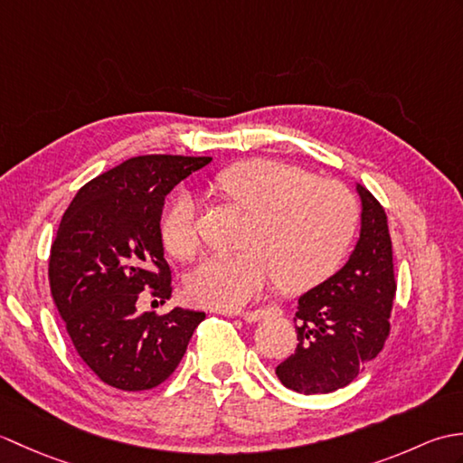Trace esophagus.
<instances>
[{
	"label": "esophagus",
	"mask_w": 463,
	"mask_h": 463,
	"mask_svg": "<svg viewBox=\"0 0 463 463\" xmlns=\"http://www.w3.org/2000/svg\"><path fill=\"white\" fill-rule=\"evenodd\" d=\"M282 310L279 307H267V308H259V310H247V312H239V317L247 322H259L267 317H280Z\"/></svg>",
	"instance_id": "esophagus-1"
}]
</instances>
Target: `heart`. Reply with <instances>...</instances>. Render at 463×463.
Listing matches in <instances>:
<instances>
[{"label": "heart", "instance_id": "1", "mask_svg": "<svg viewBox=\"0 0 463 463\" xmlns=\"http://www.w3.org/2000/svg\"><path fill=\"white\" fill-rule=\"evenodd\" d=\"M224 199L249 213L241 252L213 254L186 280V294L201 307L239 310L260 298L277 280L282 290H304L324 280L344 257L358 219L346 184L314 179L312 173L274 159H252L216 175ZM161 237L175 259L201 250L196 204L179 193L163 214Z\"/></svg>", "mask_w": 463, "mask_h": 463}]
</instances>
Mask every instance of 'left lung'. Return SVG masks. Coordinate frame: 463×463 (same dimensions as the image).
Returning a JSON list of instances; mask_svg holds the SVG:
<instances>
[{
  "mask_svg": "<svg viewBox=\"0 0 463 463\" xmlns=\"http://www.w3.org/2000/svg\"><path fill=\"white\" fill-rule=\"evenodd\" d=\"M360 239L348 262L298 298L297 350L277 366L298 394H328L358 376L383 348L396 297L392 241L383 206L356 184Z\"/></svg>",
  "mask_w": 463,
  "mask_h": 463,
  "instance_id": "1",
  "label": "left lung"
}]
</instances>
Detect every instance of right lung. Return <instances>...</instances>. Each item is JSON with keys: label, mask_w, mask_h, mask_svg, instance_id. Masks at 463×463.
Masks as SVG:
<instances>
[{"label": "right lung", "mask_w": 463, "mask_h": 463, "mask_svg": "<svg viewBox=\"0 0 463 463\" xmlns=\"http://www.w3.org/2000/svg\"><path fill=\"white\" fill-rule=\"evenodd\" d=\"M211 156L143 155L83 184L52 242L49 287L81 360L107 386H159L183 360L204 312H137L143 290L171 298L165 196Z\"/></svg>", "instance_id": "add662e5"}]
</instances>
